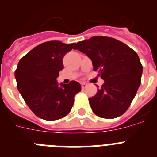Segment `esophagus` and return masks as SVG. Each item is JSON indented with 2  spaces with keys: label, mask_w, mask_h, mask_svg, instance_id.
<instances>
[{
  "label": "esophagus",
  "mask_w": 157,
  "mask_h": 157,
  "mask_svg": "<svg viewBox=\"0 0 157 157\" xmlns=\"http://www.w3.org/2000/svg\"><path fill=\"white\" fill-rule=\"evenodd\" d=\"M87 86H88V84H87V83H86V82L82 83V89H86Z\"/></svg>",
  "instance_id": "obj_1"
}]
</instances>
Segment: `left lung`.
Segmentation results:
<instances>
[{
  "label": "left lung",
  "mask_w": 157,
  "mask_h": 157,
  "mask_svg": "<svg viewBox=\"0 0 157 157\" xmlns=\"http://www.w3.org/2000/svg\"><path fill=\"white\" fill-rule=\"evenodd\" d=\"M74 49L92 60L94 71L105 81L97 94L89 98L94 114L105 119L123 115L141 84L143 67L138 54L124 43L104 36L78 41Z\"/></svg>",
  "instance_id": "obj_1"
}]
</instances>
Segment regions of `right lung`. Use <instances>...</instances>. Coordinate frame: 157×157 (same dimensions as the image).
<instances>
[{
    "label": "right lung",
    "mask_w": 157,
    "mask_h": 157,
    "mask_svg": "<svg viewBox=\"0 0 157 157\" xmlns=\"http://www.w3.org/2000/svg\"><path fill=\"white\" fill-rule=\"evenodd\" d=\"M75 45L46 41L19 60L15 71L18 90L37 117L52 121L64 117L71 110L81 85L75 81L59 85L56 78L63 68V56Z\"/></svg>",
    "instance_id": "1"
}]
</instances>
